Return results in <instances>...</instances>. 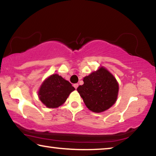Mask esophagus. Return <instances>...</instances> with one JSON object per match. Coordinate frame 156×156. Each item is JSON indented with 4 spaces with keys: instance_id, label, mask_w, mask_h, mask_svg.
<instances>
[{
    "instance_id": "esophagus-1",
    "label": "esophagus",
    "mask_w": 156,
    "mask_h": 156,
    "mask_svg": "<svg viewBox=\"0 0 156 156\" xmlns=\"http://www.w3.org/2000/svg\"><path fill=\"white\" fill-rule=\"evenodd\" d=\"M73 86H74V87H75L76 89H77V87H78V83H76V84H73Z\"/></svg>"
}]
</instances>
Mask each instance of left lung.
I'll return each mask as SVG.
<instances>
[{
  "mask_svg": "<svg viewBox=\"0 0 156 156\" xmlns=\"http://www.w3.org/2000/svg\"><path fill=\"white\" fill-rule=\"evenodd\" d=\"M83 82L84 84L78 86L77 90L86 107L93 112H103L117 101L119 84L106 68L99 67L83 78Z\"/></svg>",
  "mask_w": 156,
  "mask_h": 156,
  "instance_id": "1",
  "label": "left lung"
}]
</instances>
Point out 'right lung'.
I'll list each match as a JSON object with an SVG mask.
<instances>
[{"instance_id": "add662e5", "label": "right lung", "mask_w": 156, "mask_h": 156, "mask_svg": "<svg viewBox=\"0 0 156 156\" xmlns=\"http://www.w3.org/2000/svg\"><path fill=\"white\" fill-rule=\"evenodd\" d=\"M74 90L69 81L54 73L41 83L38 90V97L48 108H57L66 102Z\"/></svg>"}]
</instances>
